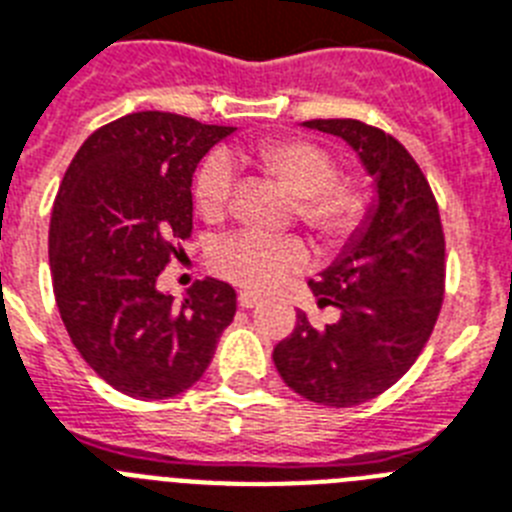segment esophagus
Masks as SVG:
<instances>
[{
    "label": "esophagus",
    "mask_w": 512,
    "mask_h": 512,
    "mask_svg": "<svg viewBox=\"0 0 512 512\" xmlns=\"http://www.w3.org/2000/svg\"><path fill=\"white\" fill-rule=\"evenodd\" d=\"M260 302H263V299H260L257 294H247V291H244V294H239V307L242 309H252V307H257Z\"/></svg>",
    "instance_id": "34e87169"
}]
</instances>
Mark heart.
I'll use <instances>...</instances> for the list:
<instances>
[{"label": "heart", "instance_id": "b5f03b06", "mask_svg": "<svg viewBox=\"0 0 512 512\" xmlns=\"http://www.w3.org/2000/svg\"><path fill=\"white\" fill-rule=\"evenodd\" d=\"M260 163L296 200V213L330 244L346 242L362 229L369 195L359 182H338L336 161L328 150L309 140H265L244 153ZM234 190V169L226 156H213L197 174V208L210 221L226 216ZM307 263V249L294 236H265L255 231L226 236L213 252V265L223 278L247 291H268L286 273Z\"/></svg>", "mask_w": 512, "mask_h": 512}]
</instances>
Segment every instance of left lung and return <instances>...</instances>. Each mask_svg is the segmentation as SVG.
<instances>
[{
    "label": "left lung",
    "instance_id": "left-lung-1",
    "mask_svg": "<svg viewBox=\"0 0 512 512\" xmlns=\"http://www.w3.org/2000/svg\"><path fill=\"white\" fill-rule=\"evenodd\" d=\"M307 130L341 137L372 176L362 229L309 289L338 320L296 328L273 349L278 375L307 401L346 409L385 393L409 372L432 336L445 286L440 210L422 169L395 137L359 119H312Z\"/></svg>",
    "mask_w": 512,
    "mask_h": 512
}]
</instances>
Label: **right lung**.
<instances>
[{
	"mask_svg": "<svg viewBox=\"0 0 512 512\" xmlns=\"http://www.w3.org/2000/svg\"><path fill=\"white\" fill-rule=\"evenodd\" d=\"M234 127L137 111L80 145L59 184L49 265L75 349L119 393L145 401L192 388L236 312L229 283L197 281L176 304L158 289L174 239L192 231V174Z\"/></svg>",
	"mask_w": 512,
	"mask_h": 512,
	"instance_id": "right-lung-1",
	"label": "right lung"
}]
</instances>
